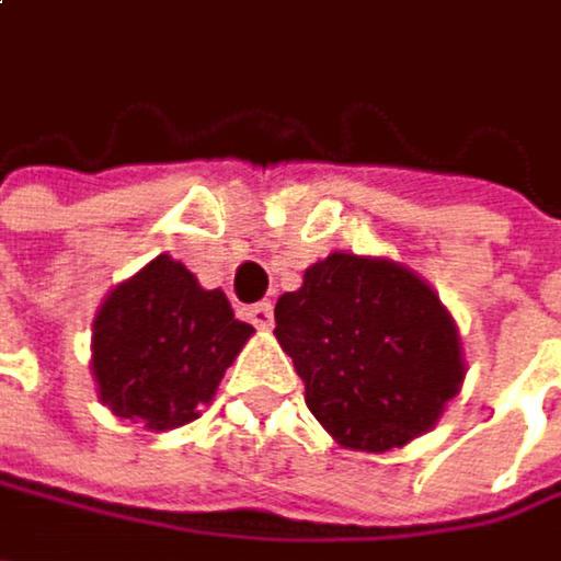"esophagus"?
<instances>
[{
  "label": "esophagus",
  "mask_w": 561,
  "mask_h": 561,
  "mask_svg": "<svg viewBox=\"0 0 561 561\" xmlns=\"http://www.w3.org/2000/svg\"><path fill=\"white\" fill-rule=\"evenodd\" d=\"M245 319H249L255 329H272V322H275V316H272V306H268V302L249 306V309H245Z\"/></svg>",
  "instance_id": "34e87169"
}]
</instances>
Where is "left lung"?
I'll use <instances>...</instances> for the list:
<instances>
[{"mask_svg":"<svg viewBox=\"0 0 561 561\" xmlns=\"http://www.w3.org/2000/svg\"><path fill=\"white\" fill-rule=\"evenodd\" d=\"M275 339L319 424L385 454L427 434L463 385L460 332L440 296L391 259L332 252L275 302Z\"/></svg>","mask_w":561,"mask_h":561,"instance_id":"obj_1","label":"left lung"}]
</instances>
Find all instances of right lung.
<instances>
[{
  "instance_id": "obj_1",
  "label": "right lung",
  "mask_w": 561,
  "mask_h": 561,
  "mask_svg": "<svg viewBox=\"0 0 561 561\" xmlns=\"http://www.w3.org/2000/svg\"><path fill=\"white\" fill-rule=\"evenodd\" d=\"M219 289L170 259H150L101 302L91 329V371L101 401L147 431H173L199 417L226 368L249 342Z\"/></svg>"
}]
</instances>
